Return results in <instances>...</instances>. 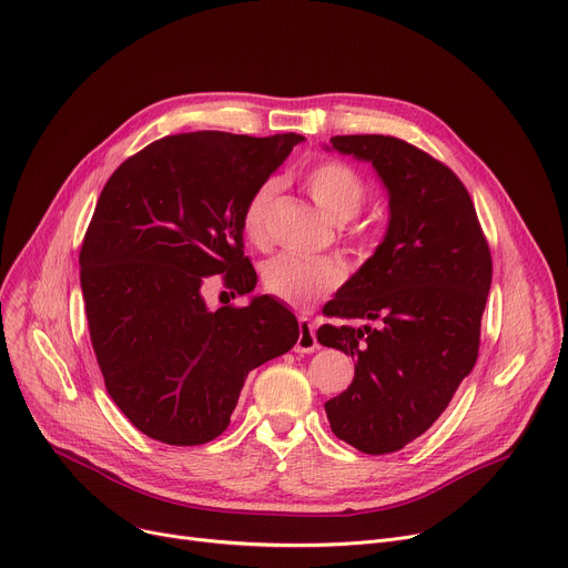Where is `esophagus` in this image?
<instances>
[{
	"label": "esophagus",
	"mask_w": 568,
	"mask_h": 568,
	"mask_svg": "<svg viewBox=\"0 0 568 568\" xmlns=\"http://www.w3.org/2000/svg\"><path fill=\"white\" fill-rule=\"evenodd\" d=\"M315 349H320V343H317L313 322L308 317H298V339H296V345H294V352L311 354Z\"/></svg>",
	"instance_id": "1"
}]
</instances>
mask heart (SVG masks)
Segmentation results:
<instances>
[{"instance_id":"1","label":"heart","mask_w":568,"mask_h":568,"mask_svg":"<svg viewBox=\"0 0 568 568\" xmlns=\"http://www.w3.org/2000/svg\"><path fill=\"white\" fill-rule=\"evenodd\" d=\"M306 192L337 223L354 219L367 201V182L349 164L324 160L304 175ZM278 192L276 180L260 182L242 212V231L253 244L267 237V212ZM345 281V264L337 257H301L278 253L264 262L262 285L290 306H308Z\"/></svg>"}]
</instances>
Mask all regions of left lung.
<instances>
[{"label":"left lung","mask_w":568,"mask_h":568,"mask_svg":"<svg viewBox=\"0 0 568 568\" xmlns=\"http://www.w3.org/2000/svg\"><path fill=\"white\" fill-rule=\"evenodd\" d=\"M372 162L388 189L384 242L324 306L376 326L317 328L356 361L352 386L324 404L333 434L365 455H390L425 434L475 367L490 290L488 242L464 182L443 162L384 134L333 136Z\"/></svg>","instance_id":"8db88e82"}]
</instances>
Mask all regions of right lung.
I'll return each instance as SVG.
<instances>
[{
    "label": "right lung",
    "mask_w": 568,
    "mask_h": 568,
    "mask_svg": "<svg viewBox=\"0 0 568 568\" xmlns=\"http://www.w3.org/2000/svg\"><path fill=\"white\" fill-rule=\"evenodd\" d=\"M304 141L189 132L153 141L106 180L80 251L93 352L111 399L145 436L203 445L231 425L251 369L294 347L296 317L262 294L210 311L207 276L246 294L242 212Z\"/></svg>",
    "instance_id": "add662e5"
}]
</instances>
